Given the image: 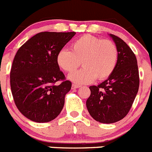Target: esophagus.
Segmentation results:
<instances>
[{
    "label": "esophagus",
    "instance_id": "34e87169",
    "mask_svg": "<svg viewBox=\"0 0 152 152\" xmlns=\"http://www.w3.org/2000/svg\"><path fill=\"white\" fill-rule=\"evenodd\" d=\"M80 86V85H77V84H72V89H77L79 88Z\"/></svg>",
    "mask_w": 152,
    "mask_h": 152
}]
</instances>
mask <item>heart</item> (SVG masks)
Wrapping results in <instances>:
<instances>
[{"instance_id":"heart-1","label":"heart","mask_w":152,"mask_h":152,"mask_svg":"<svg viewBox=\"0 0 152 152\" xmlns=\"http://www.w3.org/2000/svg\"><path fill=\"white\" fill-rule=\"evenodd\" d=\"M118 59V48L113 41L90 34L76 39L71 50L62 48L56 55L59 68L69 73L75 72L81 62L83 68L69 76V80L77 84L108 78L115 71Z\"/></svg>"}]
</instances>
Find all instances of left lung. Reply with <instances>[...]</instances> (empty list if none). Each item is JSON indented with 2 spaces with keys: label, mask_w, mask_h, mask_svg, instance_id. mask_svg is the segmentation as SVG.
Segmentation results:
<instances>
[{
  "label": "left lung",
  "mask_w": 152,
  "mask_h": 152,
  "mask_svg": "<svg viewBox=\"0 0 152 152\" xmlns=\"http://www.w3.org/2000/svg\"><path fill=\"white\" fill-rule=\"evenodd\" d=\"M118 50V59L113 73L98 86H91L87 100L92 118L103 124L123 119L133 103L140 86L136 57L130 47L120 37L109 34Z\"/></svg>",
  "instance_id": "left-lung-1"
}]
</instances>
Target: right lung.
Masks as SVG:
<instances>
[{
	"mask_svg": "<svg viewBox=\"0 0 152 152\" xmlns=\"http://www.w3.org/2000/svg\"><path fill=\"white\" fill-rule=\"evenodd\" d=\"M75 34L38 33L18 50L10 71L11 91L16 107L28 119L46 123L60 114L72 83L65 80L56 55Z\"/></svg>",
	"mask_w": 152,
	"mask_h": 152,
	"instance_id": "1",
	"label": "right lung"
}]
</instances>
